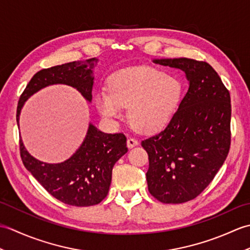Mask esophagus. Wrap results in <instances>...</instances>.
Returning <instances> with one entry per match:
<instances>
[{"mask_svg":"<svg viewBox=\"0 0 250 250\" xmlns=\"http://www.w3.org/2000/svg\"><path fill=\"white\" fill-rule=\"evenodd\" d=\"M126 144H128L129 148H133V147L139 145V141L133 139V137H129L128 141H126Z\"/></svg>","mask_w":250,"mask_h":250,"instance_id":"1","label":"esophagus"}]
</instances>
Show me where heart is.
<instances>
[{"label":"heart","mask_w":250,"mask_h":250,"mask_svg":"<svg viewBox=\"0 0 250 250\" xmlns=\"http://www.w3.org/2000/svg\"><path fill=\"white\" fill-rule=\"evenodd\" d=\"M179 79L150 66H132L116 72L109 89L101 88L95 105L103 117L117 119L124 108L137 131L150 133L162 129L176 113L182 98Z\"/></svg>","instance_id":"1"}]
</instances>
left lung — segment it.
Masks as SVG:
<instances>
[{"mask_svg": "<svg viewBox=\"0 0 250 250\" xmlns=\"http://www.w3.org/2000/svg\"><path fill=\"white\" fill-rule=\"evenodd\" d=\"M152 61L184 71L189 88L166 128L142 141L149 159L148 190L162 203H185L211 183L229 153L230 93L208 63L188 58Z\"/></svg>", "mask_w": 250, "mask_h": 250, "instance_id": "left-lung-1", "label": "left lung"}]
</instances>
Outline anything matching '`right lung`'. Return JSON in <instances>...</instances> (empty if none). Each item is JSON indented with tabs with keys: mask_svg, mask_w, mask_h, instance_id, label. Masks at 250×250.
<instances>
[{
	"mask_svg": "<svg viewBox=\"0 0 250 250\" xmlns=\"http://www.w3.org/2000/svg\"><path fill=\"white\" fill-rule=\"evenodd\" d=\"M98 59L74 61L37 72L26 84L17 107V125L24 102L50 84L76 88L89 102L92 100V70ZM20 156L25 168L48 192L72 206L99 204L107 195L115 163L128 151L122 133L107 134L89 124L87 135L74 155L61 163H46L32 157L20 139Z\"/></svg>",
	"mask_w": 250,
	"mask_h": 250,
	"instance_id": "add662e5",
	"label": "right lung"
}]
</instances>
